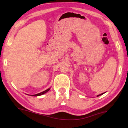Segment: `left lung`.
I'll return each instance as SVG.
<instances>
[{"instance_id": "obj_1", "label": "left lung", "mask_w": 128, "mask_h": 128, "mask_svg": "<svg viewBox=\"0 0 128 128\" xmlns=\"http://www.w3.org/2000/svg\"><path fill=\"white\" fill-rule=\"evenodd\" d=\"M104 93H101V94H98V95H97V96H100V95H102V94H104Z\"/></svg>"}]
</instances>
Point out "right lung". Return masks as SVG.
Returning a JSON list of instances; mask_svg holds the SVG:
<instances>
[{
	"mask_svg": "<svg viewBox=\"0 0 128 128\" xmlns=\"http://www.w3.org/2000/svg\"><path fill=\"white\" fill-rule=\"evenodd\" d=\"M50 90V88H48V90H44V91H43V92H41V93H38V94H34V95H32V96H40V95H42V94H44V93H46V92H47L48 91Z\"/></svg>",
	"mask_w": 128,
	"mask_h": 128,
	"instance_id": "1",
	"label": "right lung"
}]
</instances>
